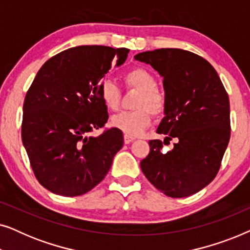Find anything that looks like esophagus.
Listing matches in <instances>:
<instances>
[{
    "label": "esophagus",
    "mask_w": 250,
    "mask_h": 250,
    "mask_svg": "<svg viewBox=\"0 0 250 250\" xmlns=\"http://www.w3.org/2000/svg\"><path fill=\"white\" fill-rule=\"evenodd\" d=\"M135 138H133V136H129V135H124V142L126 145H128V143H131L132 141H134Z\"/></svg>",
    "instance_id": "1"
}]
</instances>
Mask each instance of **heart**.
Segmentation results:
<instances>
[{"label":"heart","mask_w":250,"mask_h":250,"mask_svg":"<svg viewBox=\"0 0 250 250\" xmlns=\"http://www.w3.org/2000/svg\"><path fill=\"white\" fill-rule=\"evenodd\" d=\"M122 81L127 90L139 91L134 102L136 109L112 116L110 124L126 135L135 136L150 124L151 114L159 116L165 111L166 94L157 86L155 75L146 68L134 67L125 71ZM100 95L105 108L117 110L121 104L122 91L114 82L104 81L100 87Z\"/></svg>","instance_id":"1"}]
</instances>
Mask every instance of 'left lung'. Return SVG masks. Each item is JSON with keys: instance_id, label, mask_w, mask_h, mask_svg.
I'll return each mask as SVG.
<instances>
[{"instance_id": "8db88e82", "label": "left lung", "mask_w": 250, "mask_h": 250, "mask_svg": "<svg viewBox=\"0 0 250 250\" xmlns=\"http://www.w3.org/2000/svg\"><path fill=\"white\" fill-rule=\"evenodd\" d=\"M164 77L165 117L150 140V152L140 165L156 189L184 198L215 179L230 141V101L216 70L203 57L182 49H158L136 54ZM176 140L174 148L163 145Z\"/></svg>"}]
</instances>
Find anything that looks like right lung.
Listing matches in <instances>:
<instances>
[{
  "mask_svg": "<svg viewBox=\"0 0 250 250\" xmlns=\"http://www.w3.org/2000/svg\"><path fill=\"white\" fill-rule=\"evenodd\" d=\"M128 49L82 45L64 50L41 67L23 101L21 139L36 179L51 192L77 197L98 186L124 145L123 133L102 128L108 111L100 82Z\"/></svg>",
  "mask_w": 250,
  "mask_h": 250,
  "instance_id": "add662e5",
  "label": "right lung"
}]
</instances>
